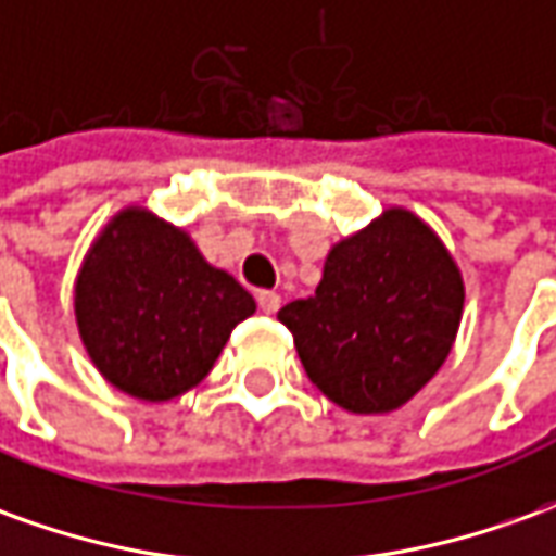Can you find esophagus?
Here are the masks:
<instances>
[{
    "instance_id": "obj_1",
    "label": "esophagus",
    "mask_w": 556,
    "mask_h": 556,
    "mask_svg": "<svg viewBox=\"0 0 556 556\" xmlns=\"http://www.w3.org/2000/svg\"><path fill=\"white\" fill-rule=\"evenodd\" d=\"M256 302H260V312H266V315H275L281 308V296L275 290H260Z\"/></svg>"
}]
</instances>
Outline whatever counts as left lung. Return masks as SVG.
Instances as JSON below:
<instances>
[{"instance_id": "obj_1", "label": "left lung", "mask_w": 556, "mask_h": 556, "mask_svg": "<svg viewBox=\"0 0 556 556\" xmlns=\"http://www.w3.org/2000/svg\"><path fill=\"white\" fill-rule=\"evenodd\" d=\"M463 275L408 208H388L332 244L315 296L287 302L305 372L354 415H388L442 369L463 317Z\"/></svg>"}]
</instances>
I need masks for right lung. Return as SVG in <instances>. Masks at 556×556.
<instances>
[{
  "label": "right lung",
  "mask_w": 556,
  "mask_h": 556,
  "mask_svg": "<svg viewBox=\"0 0 556 556\" xmlns=\"http://www.w3.org/2000/svg\"><path fill=\"white\" fill-rule=\"evenodd\" d=\"M254 296L197 241L129 205L96 236L75 278V320L99 375L144 402H168L212 372Z\"/></svg>",
  "instance_id": "obj_1"
}]
</instances>
